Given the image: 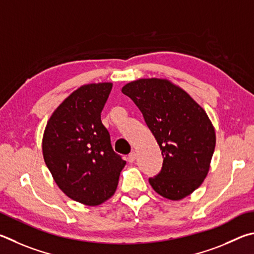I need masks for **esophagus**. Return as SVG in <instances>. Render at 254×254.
<instances>
[{
	"instance_id": "esophagus-1",
	"label": "esophagus",
	"mask_w": 254,
	"mask_h": 254,
	"mask_svg": "<svg viewBox=\"0 0 254 254\" xmlns=\"http://www.w3.org/2000/svg\"><path fill=\"white\" fill-rule=\"evenodd\" d=\"M127 159H128V162H129V163H134L135 159H136V153H130L129 155H128Z\"/></svg>"
}]
</instances>
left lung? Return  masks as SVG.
Here are the masks:
<instances>
[{
    "label": "left lung",
    "mask_w": 254,
    "mask_h": 254,
    "mask_svg": "<svg viewBox=\"0 0 254 254\" xmlns=\"http://www.w3.org/2000/svg\"><path fill=\"white\" fill-rule=\"evenodd\" d=\"M122 91L138 107L162 150V171L149 184L172 201L192 194L206 177L215 148V129L205 110L167 79H138Z\"/></svg>",
    "instance_id": "left-lung-1"
}]
</instances>
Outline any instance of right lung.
I'll return each instance as SVG.
<instances>
[{"mask_svg":"<svg viewBox=\"0 0 254 254\" xmlns=\"http://www.w3.org/2000/svg\"><path fill=\"white\" fill-rule=\"evenodd\" d=\"M111 88V82L78 88L53 111L43 134V158L53 180L66 196L89 206L113 196L126 165L100 118Z\"/></svg>","mask_w":254,"mask_h":254,"instance_id":"obj_1","label":"right lung"}]
</instances>
